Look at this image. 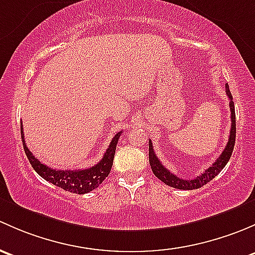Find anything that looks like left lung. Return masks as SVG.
Here are the masks:
<instances>
[{
    "instance_id": "left-lung-1",
    "label": "left lung",
    "mask_w": 255,
    "mask_h": 255,
    "mask_svg": "<svg viewBox=\"0 0 255 255\" xmlns=\"http://www.w3.org/2000/svg\"><path fill=\"white\" fill-rule=\"evenodd\" d=\"M226 94L230 98V109H231V131H230V137H228V142L226 145L225 149L222 153L220 154L219 158L212 163L211 167H209L205 172L201 173L194 179H182V178L177 177L175 174L170 173L158 157L156 156L153 151V146H152L151 140L148 141V157H149V164H151V169L153 174L158 178L159 180L164 183V184L173 186L175 189H180V190H193V189H199L203 185L207 184L210 180L214 179L222 169H224L227 162L230 161L231 154L233 152V147H235L236 142V113H235V103H233L232 94H231L228 85H226Z\"/></svg>"
}]
</instances>
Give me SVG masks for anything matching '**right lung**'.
I'll use <instances>...</instances> for the list:
<instances>
[{
    "label": "right lung",
    "mask_w": 255,
    "mask_h": 255,
    "mask_svg": "<svg viewBox=\"0 0 255 255\" xmlns=\"http://www.w3.org/2000/svg\"><path fill=\"white\" fill-rule=\"evenodd\" d=\"M20 133H22V141L23 147H24V152L27 154L28 159H29L31 167L34 168L36 173L40 175L41 178L46 180V182L51 183V184L59 186V188L64 189V190L70 191V193L75 194H86L92 191L93 189L98 188L99 184L103 183V180L108 177L112 169L113 161H114L115 149H117V143L119 141L122 132H118L117 135L113 137L112 142L108 148H107L106 153H104L103 158L101 162L96 164V166L91 168H86V169H52L44 163H41L39 159L34 157L25 145L24 141V133H23V127L20 123Z\"/></svg>",
    "instance_id": "right-lung-1"
}]
</instances>
